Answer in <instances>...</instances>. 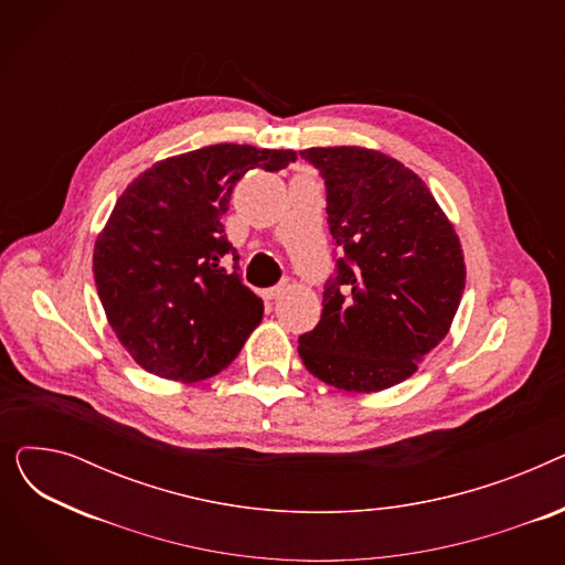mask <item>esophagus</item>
Returning a JSON list of instances; mask_svg holds the SVG:
<instances>
[{
  "instance_id": "34e87169",
  "label": "esophagus",
  "mask_w": 565,
  "mask_h": 565,
  "mask_svg": "<svg viewBox=\"0 0 565 565\" xmlns=\"http://www.w3.org/2000/svg\"><path fill=\"white\" fill-rule=\"evenodd\" d=\"M284 284H277V286H270V288H265L260 295H263V300H275V298H279V295L284 292Z\"/></svg>"
}]
</instances>
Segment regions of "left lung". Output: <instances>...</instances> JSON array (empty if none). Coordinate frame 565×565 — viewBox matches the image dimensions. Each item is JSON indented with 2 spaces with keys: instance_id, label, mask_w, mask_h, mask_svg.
Segmentation results:
<instances>
[{
  "instance_id": "obj_1",
  "label": "left lung",
  "mask_w": 565,
  "mask_h": 565,
  "mask_svg": "<svg viewBox=\"0 0 565 565\" xmlns=\"http://www.w3.org/2000/svg\"><path fill=\"white\" fill-rule=\"evenodd\" d=\"M328 192L334 275L316 328L300 337L309 373L345 392H380L417 371L447 337L465 290L458 235L422 178L360 146L307 148Z\"/></svg>"
}]
</instances>
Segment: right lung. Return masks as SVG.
Segmentation results:
<instances>
[{"instance_id":"obj_1","label":"right lung","mask_w":565,"mask_h":565,"mask_svg":"<svg viewBox=\"0 0 565 565\" xmlns=\"http://www.w3.org/2000/svg\"><path fill=\"white\" fill-rule=\"evenodd\" d=\"M295 160V151L215 143L153 164L118 196L96 241L94 277L111 330L141 369L192 382L237 358L263 300L237 273L222 215L249 169Z\"/></svg>"}]
</instances>
